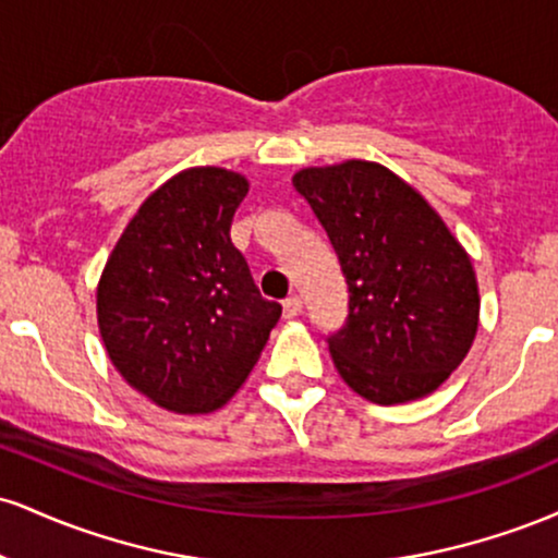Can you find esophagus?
Instances as JSON below:
<instances>
[{"label": "esophagus", "mask_w": 558, "mask_h": 558, "mask_svg": "<svg viewBox=\"0 0 558 558\" xmlns=\"http://www.w3.org/2000/svg\"><path fill=\"white\" fill-rule=\"evenodd\" d=\"M301 299L299 296H288L286 301H283V317L286 319H293V317H299L301 315Z\"/></svg>", "instance_id": "34e87169"}]
</instances>
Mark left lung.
<instances>
[{
	"instance_id": "left-lung-1",
	"label": "left lung",
	"mask_w": 558,
	"mask_h": 558,
	"mask_svg": "<svg viewBox=\"0 0 558 558\" xmlns=\"http://www.w3.org/2000/svg\"><path fill=\"white\" fill-rule=\"evenodd\" d=\"M293 189L328 233L349 286V317L328 336L345 386L383 407L433 393L477 332V280L462 243L377 162L299 170Z\"/></svg>"
}]
</instances>
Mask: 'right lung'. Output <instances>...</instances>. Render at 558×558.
Returning <instances> with one entry per match:
<instances>
[{
    "label": "right lung",
    "mask_w": 558,
    "mask_h": 558,
    "mask_svg": "<svg viewBox=\"0 0 558 558\" xmlns=\"http://www.w3.org/2000/svg\"><path fill=\"white\" fill-rule=\"evenodd\" d=\"M248 181L191 168L146 198L114 243L96 317L118 373L178 414L220 409L257 364L278 301L262 299L230 241Z\"/></svg>",
    "instance_id": "add662e5"
}]
</instances>
